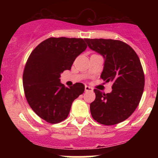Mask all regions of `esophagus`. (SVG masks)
I'll use <instances>...</instances> for the list:
<instances>
[{
    "label": "esophagus",
    "instance_id": "34e87169",
    "mask_svg": "<svg viewBox=\"0 0 158 158\" xmlns=\"http://www.w3.org/2000/svg\"><path fill=\"white\" fill-rule=\"evenodd\" d=\"M85 91H93V88H92L91 87L88 86V85H85Z\"/></svg>",
    "mask_w": 158,
    "mask_h": 158
}]
</instances>
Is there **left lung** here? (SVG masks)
Wrapping results in <instances>:
<instances>
[{
	"label": "left lung",
	"mask_w": 158,
	"mask_h": 158,
	"mask_svg": "<svg viewBox=\"0 0 158 158\" xmlns=\"http://www.w3.org/2000/svg\"><path fill=\"white\" fill-rule=\"evenodd\" d=\"M85 41L104 57L101 78L113 82L110 93L94 90L96 99L90 105L92 117L106 126L123 122L138 106L144 89V73L138 56L131 47L119 40L85 39Z\"/></svg>",
	"instance_id": "1"
}]
</instances>
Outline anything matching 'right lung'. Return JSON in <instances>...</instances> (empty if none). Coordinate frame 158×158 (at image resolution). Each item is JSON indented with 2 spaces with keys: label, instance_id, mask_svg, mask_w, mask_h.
<instances>
[{
  "label": "right lung",
  "instance_id": "add662e5",
  "mask_svg": "<svg viewBox=\"0 0 158 158\" xmlns=\"http://www.w3.org/2000/svg\"><path fill=\"white\" fill-rule=\"evenodd\" d=\"M85 40L49 38L40 43L27 59L23 73L25 97L33 111L46 122L56 124L64 120L74 99L84 92L82 83L65 88L60 77L87 48Z\"/></svg>",
  "mask_w": 158,
  "mask_h": 158
}]
</instances>
